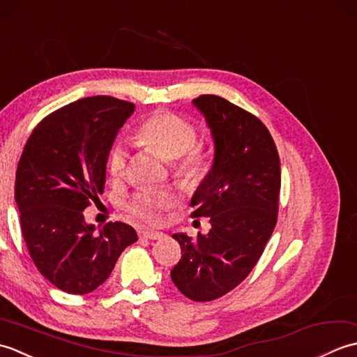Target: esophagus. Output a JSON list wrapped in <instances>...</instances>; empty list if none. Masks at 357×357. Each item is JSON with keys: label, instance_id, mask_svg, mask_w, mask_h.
Wrapping results in <instances>:
<instances>
[{"label": "esophagus", "instance_id": "1", "mask_svg": "<svg viewBox=\"0 0 357 357\" xmlns=\"http://www.w3.org/2000/svg\"><path fill=\"white\" fill-rule=\"evenodd\" d=\"M164 236H165V234H164V233H161V231H150V230H146V231H139V238H141V239L161 241Z\"/></svg>", "mask_w": 357, "mask_h": 357}]
</instances>
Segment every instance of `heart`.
I'll use <instances>...</instances> for the list:
<instances>
[{
  "label": "heart",
  "mask_w": 357,
  "mask_h": 357,
  "mask_svg": "<svg viewBox=\"0 0 357 357\" xmlns=\"http://www.w3.org/2000/svg\"><path fill=\"white\" fill-rule=\"evenodd\" d=\"M136 141L165 161H174V172L188 183L198 181L206 170V155L195 147L198 132L190 121L183 116L174 113H155L139 126ZM127 159L128 151L123 144L112 149L109 169L113 176H119L126 172ZM172 204L173 196L170 193L141 190L128 204V210L139 221L155 224L161 218V211L169 208Z\"/></svg>",
  "instance_id": "b5f03b06"
}]
</instances>
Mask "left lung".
<instances>
[{"instance_id": "obj_1", "label": "left lung", "mask_w": 357, "mask_h": 357, "mask_svg": "<svg viewBox=\"0 0 357 357\" xmlns=\"http://www.w3.org/2000/svg\"><path fill=\"white\" fill-rule=\"evenodd\" d=\"M210 128L215 158L192 196V218H210L207 234L172 236L181 259L170 271L188 299L207 302L233 290L253 270L275 230L279 155L259 119L216 95L193 100Z\"/></svg>"}]
</instances>
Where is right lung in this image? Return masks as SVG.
Listing matches in <instances>:
<instances>
[{
  "mask_svg": "<svg viewBox=\"0 0 357 357\" xmlns=\"http://www.w3.org/2000/svg\"><path fill=\"white\" fill-rule=\"evenodd\" d=\"M133 110L112 96L82 98L44 118L22 150L15 179L22 236L36 268L66 293L96 290L138 241L132 225L96 233L82 215L102 193L112 146Z\"/></svg>",
  "mask_w": 357,
  "mask_h": 357,
  "instance_id": "obj_1",
  "label": "right lung"
}]
</instances>
